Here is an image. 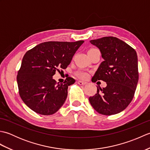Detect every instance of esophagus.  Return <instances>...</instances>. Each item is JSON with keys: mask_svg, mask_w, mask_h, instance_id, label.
I'll use <instances>...</instances> for the list:
<instances>
[{"mask_svg": "<svg viewBox=\"0 0 150 150\" xmlns=\"http://www.w3.org/2000/svg\"><path fill=\"white\" fill-rule=\"evenodd\" d=\"M77 83L79 84H80V85H84V84H86L87 83L86 82H84V81H77Z\"/></svg>", "mask_w": 150, "mask_h": 150, "instance_id": "esophagus-1", "label": "esophagus"}]
</instances>
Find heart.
<instances>
[{
  "label": "heart",
  "instance_id": "1",
  "mask_svg": "<svg viewBox=\"0 0 150 150\" xmlns=\"http://www.w3.org/2000/svg\"><path fill=\"white\" fill-rule=\"evenodd\" d=\"M92 50H93V48L90 49L89 51ZM89 51H88V52H89ZM75 75L79 78L84 79H86L88 77V74L87 72H86L84 71H82V70H79V71H78L75 73Z\"/></svg>",
  "mask_w": 150,
  "mask_h": 150
}]
</instances>
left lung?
I'll list each match as a JSON object with an SVG mask.
<instances>
[{
	"instance_id": "left-lung-1",
	"label": "left lung",
	"mask_w": 150,
	"mask_h": 150,
	"mask_svg": "<svg viewBox=\"0 0 150 150\" xmlns=\"http://www.w3.org/2000/svg\"><path fill=\"white\" fill-rule=\"evenodd\" d=\"M90 42L100 50L104 59L92 81H103L107 86L97 87V93L89 100L102 115L119 113L134 97L139 80L137 55L132 47L117 37H104Z\"/></svg>"
}]
</instances>
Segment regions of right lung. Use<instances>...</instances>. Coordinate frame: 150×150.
Wrapping results in <instances>:
<instances>
[{
	"instance_id": "obj_1",
	"label": "right lung",
	"mask_w": 150,
	"mask_h": 150,
	"mask_svg": "<svg viewBox=\"0 0 150 150\" xmlns=\"http://www.w3.org/2000/svg\"><path fill=\"white\" fill-rule=\"evenodd\" d=\"M84 42L49 41L25 53L17 80L19 95L28 107L44 115L55 113L61 108L68 96V86L75 80L69 77L59 84L53 76L59 68L68 67Z\"/></svg>"
}]
</instances>
